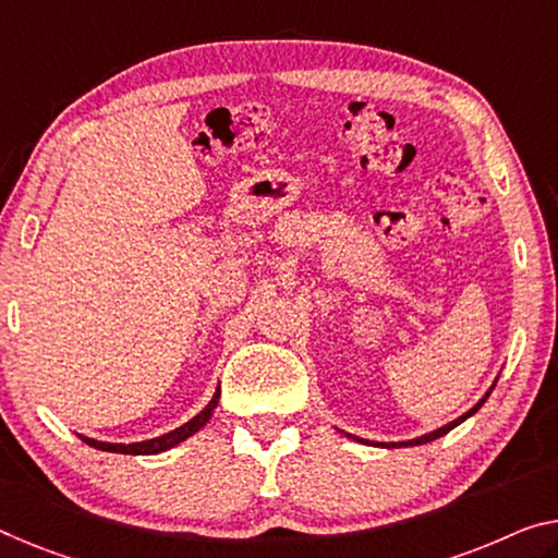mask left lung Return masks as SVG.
I'll use <instances>...</instances> for the list:
<instances>
[{"mask_svg": "<svg viewBox=\"0 0 558 558\" xmlns=\"http://www.w3.org/2000/svg\"><path fill=\"white\" fill-rule=\"evenodd\" d=\"M496 381H499V376H496ZM496 381L492 384V389H488L482 399L476 401L474 407H471L466 414H461L459 418H453V422H449V424H444V426H439V428H434V432H428V434H424V436H416V439H409V441H391V444H387V441H376V444H372V441H366V439H359V436H351V434H347V436H351V439H356V441H362V444H372V447H387V449H397V447H422V444H428V441H434V439H439V436H444V434H449L453 426H459L461 422H466L469 416H474L478 409H482V404L484 401L488 399V393L494 391V387H496ZM344 434V432H341Z\"/></svg>", "mask_w": 558, "mask_h": 558, "instance_id": "obj_1", "label": "left lung"}]
</instances>
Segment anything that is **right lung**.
Listing matches in <instances>:
<instances>
[{"label": "right lung", "mask_w": 558, "mask_h": 558, "mask_svg": "<svg viewBox=\"0 0 558 558\" xmlns=\"http://www.w3.org/2000/svg\"><path fill=\"white\" fill-rule=\"evenodd\" d=\"M219 387L217 391H214V397L207 407H204L199 414H196L194 418H190V422L182 424L179 428H174V432L169 434H161L157 436V439H144V441H134V444H111V441H97V439H89V436H82L80 439L84 444H89V447L99 449V451H109V453H130V457H151V453H161V451H169L174 449L177 444H182L190 439V436H194L196 432H199L202 426H207V422L214 414V409H217L219 404Z\"/></svg>", "instance_id": "obj_1"}]
</instances>
